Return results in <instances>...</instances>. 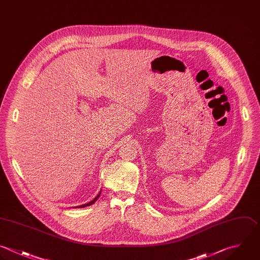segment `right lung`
Returning <instances> with one entry per match:
<instances>
[{"mask_svg": "<svg viewBox=\"0 0 260 260\" xmlns=\"http://www.w3.org/2000/svg\"><path fill=\"white\" fill-rule=\"evenodd\" d=\"M100 195H101V192L98 194V196L94 198V199H92L91 201H89L88 203H85V204H83V205H80V206H78V207H85V206H89V205H91V204H93L96 200H98V198L100 197ZM76 208H77V206H76Z\"/></svg>", "mask_w": 260, "mask_h": 260, "instance_id": "add662e5", "label": "right lung"}]
</instances>
